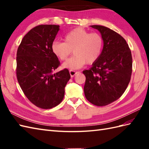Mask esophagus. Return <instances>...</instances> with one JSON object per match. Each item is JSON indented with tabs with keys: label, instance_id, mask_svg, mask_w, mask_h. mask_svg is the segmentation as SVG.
I'll list each match as a JSON object with an SVG mask.
<instances>
[{
	"label": "esophagus",
	"instance_id": "1",
	"mask_svg": "<svg viewBox=\"0 0 149 149\" xmlns=\"http://www.w3.org/2000/svg\"><path fill=\"white\" fill-rule=\"evenodd\" d=\"M78 73H79V72L73 70H70V76L72 77H74V75H75L77 74H78Z\"/></svg>",
	"mask_w": 149,
	"mask_h": 149
}]
</instances>
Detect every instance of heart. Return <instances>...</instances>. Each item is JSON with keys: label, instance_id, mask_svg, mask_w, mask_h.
Listing matches in <instances>:
<instances>
[{"label": "heart", "instance_id": "heart-1", "mask_svg": "<svg viewBox=\"0 0 149 149\" xmlns=\"http://www.w3.org/2000/svg\"><path fill=\"white\" fill-rule=\"evenodd\" d=\"M64 41H54L51 49L61 61H65L74 51L75 55L63 64L64 67L72 70L80 68L86 63L90 65L96 62L104 48V39L100 34L90 33L81 27L66 34Z\"/></svg>", "mask_w": 149, "mask_h": 149}]
</instances>
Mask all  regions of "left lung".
<instances>
[{
    "label": "left lung",
    "instance_id": "left-lung-1",
    "mask_svg": "<svg viewBox=\"0 0 149 149\" xmlns=\"http://www.w3.org/2000/svg\"><path fill=\"white\" fill-rule=\"evenodd\" d=\"M91 27L99 31L104 48L91 68L83 72L86 77L84 92L90 103L104 106L118 99L127 88L132 74V54L127 42L115 31L97 25Z\"/></svg>",
    "mask_w": 149,
    "mask_h": 149
}]
</instances>
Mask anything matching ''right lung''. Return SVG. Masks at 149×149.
I'll return each instance as SVG.
<instances>
[{"mask_svg":"<svg viewBox=\"0 0 149 149\" xmlns=\"http://www.w3.org/2000/svg\"><path fill=\"white\" fill-rule=\"evenodd\" d=\"M59 30L58 25L36 26L24 36L17 50L18 83L30 102L42 109L52 108L62 102L70 79L66 68L52 74L60 65L51 49Z\"/></svg>","mask_w":149,"mask_h":149,"instance_id":"add662e5","label":"right lung"}]
</instances>
